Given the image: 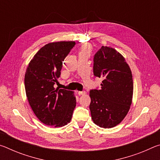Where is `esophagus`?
<instances>
[{
  "label": "esophagus",
  "instance_id": "esophagus-1",
  "mask_svg": "<svg viewBox=\"0 0 160 160\" xmlns=\"http://www.w3.org/2000/svg\"><path fill=\"white\" fill-rule=\"evenodd\" d=\"M78 94H79V95H83V94H86V92L85 91H79V92H78Z\"/></svg>",
  "mask_w": 160,
  "mask_h": 160
}]
</instances>
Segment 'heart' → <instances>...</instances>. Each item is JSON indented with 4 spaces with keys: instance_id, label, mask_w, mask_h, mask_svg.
Instances as JSON below:
<instances>
[{
    "instance_id": "obj_1",
    "label": "heart",
    "mask_w": 160,
    "mask_h": 160,
    "mask_svg": "<svg viewBox=\"0 0 160 160\" xmlns=\"http://www.w3.org/2000/svg\"><path fill=\"white\" fill-rule=\"evenodd\" d=\"M83 51H88V48H86V47H85V48H84Z\"/></svg>"
}]
</instances>
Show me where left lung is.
<instances>
[{"label": "left lung", "instance_id": "1", "mask_svg": "<svg viewBox=\"0 0 160 160\" xmlns=\"http://www.w3.org/2000/svg\"><path fill=\"white\" fill-rule=\"evenodd\" d=\"M93 72L104 80L100 89L90 91L92 119L101 128H113L123 121L131 105V70L121 53L102 46L94 56Z\"/></svg>", "mask_w": 160, "mask_h": 160}]
</instances>
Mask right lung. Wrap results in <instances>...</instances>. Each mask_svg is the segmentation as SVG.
<instances>
[{
	"label": "right lung",
	"mask_w": 160,
	"mask_h": 160,
	"mask_svg": "<svg viewBox=\"0 0 160 160\" xmlns=\"http://www.w3.org/2000/svg\"><path fill=\"white\" fill-rule=\"evenodd\" d=\"M75 42L46 44L38 51L27 68L26 95L39 120L45 125L62 127L68 123L76 106L72 91L55 89L61 76L63 61L75 47Z\"/></svg>",
	"instance_id": "right-lung-1"
}]
</instances>
